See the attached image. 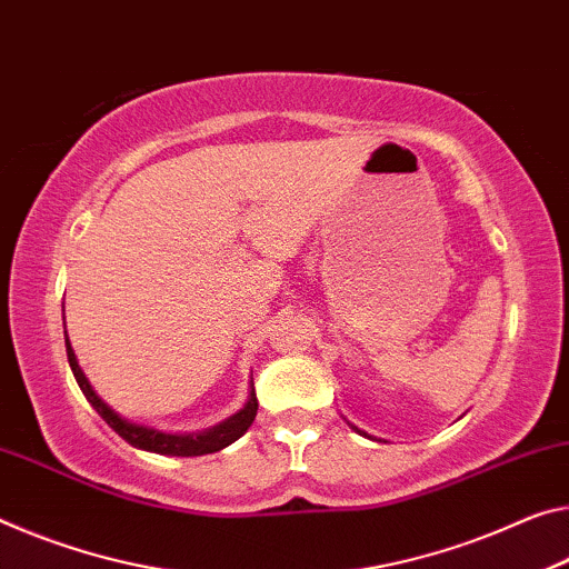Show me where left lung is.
<instances>
[{
    "label": "left lung",
    "mask_w": 569,
    "mask_h": 569,
    "mask_svg": "<svg viewBox=\"0 0 569 569\" xmlns=\"http://www.w3.org/2000/svg\"><path fill=\"white\" fill-rule=\"evenodd\" d=\"M345 420H347V418H345ZM347 426H349L351 430H355V432H359V436H365V438H372V436H367V432H365V430H359L357 426H351V422H349V420H347Z\"/></svg>",
    "instance_id": "8db88e82"
}]
</instances>
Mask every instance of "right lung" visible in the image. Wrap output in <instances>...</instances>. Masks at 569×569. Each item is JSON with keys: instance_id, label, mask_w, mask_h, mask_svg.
<instances>
[{"instance_id": "add662e5", "label": "right lung", "mask_w": 569, "mask_h": 569, "mask_svg": "<svg viewBox=\"0 0 569 569\" xmlns=\"http://www.w3.org/2000/svg\"><path fill=\"white\" fill-rule=\"evenodd\" d=\"M66 311V309H62ZM66 351H68V362L70 369H73V377L80 390H83L86 400L93 405L96 412L111 426L119 436L139 450H149V453H159V456H207V453H218V450L228 448L230 443H236L240 436H246V430L252 426L258 412V398H256V387L250 382L248 390V402L242 408L230 415L228 420L218 422V426L200 430V432H167L151 426H141V422H133L129 418H123L121 412H116L111 405H108L101 395L93 390V385L88 382V377L83 369L78 365V357L73 347H70L68 331H66Z\"/></svg>"}]
</instances>
